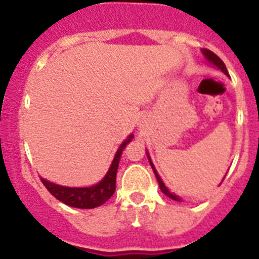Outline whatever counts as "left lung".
<instances>
[{
    "instance_id": "left-lung-1",
    "label": "left lung",
    "mask_w": 259,
    "mask_h": 259,
    "mask_svg": "<svg viewBox=\"0 0 259 259\" xmlns=\"http://www.w3.org/2000/svg\"><path fill=\"white\" fill-rule=\"evenodd\" d=\"M202 53H203V56H205V58L207 59V62H209V63H211L212 66H215V67H218L219 70H221L222 72H223V74L228 75V71H227V68H226V65H224V63H223V61H222V59L219 58V57L217 56V54H215V53L210 52L209 49H202ZM146 155H148V159H149V163H150V166H152L153 171H154V175H155V178H157V180H158V184H159V188H161V191L163 192L164 194H166L167 197L172 198V200H175V201H182V198H180L179 196H176V194L171 193V192L168 191V188H167L166 185H164V183L162 182L161 176L158 175V172H157V170H155L154 164H153L152 159H150V157H149V153L146 152ZM223 180H224V178H223Z\"/></svg>"
}]
</instances>
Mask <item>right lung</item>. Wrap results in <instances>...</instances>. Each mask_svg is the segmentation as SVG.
Segmentation results:
<instances>
[{
    "label": "right lung",
    "instance_id": "add662e5",
    "mask_svg": "<svg viewBox=\"0 0 259 259\" xmlns=\"http://www.w3.org/2000/svg\"><path fill=\"white\" fill-rule=\"evenodd\" d=\"M134 139V135L130 136L120 144L119 149L116 150L115 157H114L111 166L104 179L92 187H83V188H71V187H63V185L54 184L49 180L41 178V182L45 185V188L50 193L59 200L61 202L66 203L68 206L77 207V209H95L97 206H101L109 200L115 192V182H116V171H118L119 159L124 150L125 145L131 143Z\"/></svg>",
    "mask_w": 259,
    "mask_h": 259
}]
</instances>
